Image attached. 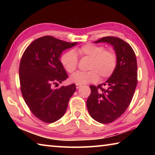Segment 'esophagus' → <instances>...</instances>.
Here are the masks:
<instances>
[{
	"label": "esophagus",
	"instance_id": "obj_1",
	"mask_svg": "<svg viewBox=\"0 0 155 155\" xmlns=\"http://www.w3.org/2000/svg\"><path fill=\"white\" fill-rule=\"evenodd\" d=\"M81 87V85H80V84H76V88L77 89L80 88Z\"/></svg>",
	"mask_w": 155,
	"mask_h": 155
}]
</instances>
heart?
Instances as JSON below:
<instances>
[{"label": "heart", "mask_w": 155, "mask_h": 155, "mask_svg": "<svg viewBox=\"0 0 155 155\" xmlns=\"http://www.w3.org/2000/svg\"><path fill=\"white\" fill-rule=\"evenodd\" d=\"M78 52L82 57L91 58L88 66L90 71L76 72L70 78L71 82L77 84L96 83L99 76L101 78H107L114 74L117 64V56L114 50L105 49L100 44L87 43L79 47ZM61 63L68 72H74L78 66L76 52L72 50L65 52L61 57Z\"/></svg>", "instance_id": "1"}]
</instances>
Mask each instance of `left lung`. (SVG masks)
I'll use <instances>...</instances> for the list:
<instances>
[{"label": "left lung", "instance_id": "1", "mask_svg": "<svg viewBox=\"0 0 155 155\" xmlns=\"http://www.w3.org/2000/svg\"><path fill=\"white\" fill-rule=\"evenodd\" d=\"M94 42L110 44L117 56L114 74L104 83L90 85L91 94L87 101L91 117L102 124H108L121 116L132 101L137 84V59L132 47L119 38L104 37Z\"/></svg>", "mask_w": 155, "mask_h": 155}]
</instances>
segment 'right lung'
I'll list each match as a JSON object with an SVG mask.
<instances>
[{"mask_svg":"<svg viewBox=\"0 0 155 155\" xmlns=\"http://www.w3.org/2000/svg\"><path fill=\"white\" fill-rule=\"evenodd\" d=\"M77 43L46 35L34 40L23 53L19 67L20 90L26 104L41 121L52 123L64 115L75 84L54 89L68 76L59 60L61 52Z\"/></svg>","mask_w":155,"mask_h":155,"instance_id":"add662e5","label":"right lung"}]
</instances>
